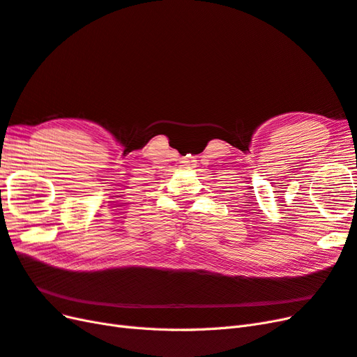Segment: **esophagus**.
I'll return each instance as SVG.
<instances>
[{
    "mask_svg": "<svg viewBox=\"0 0 357 357\" xmlns=\"http://www.w3.org/2000/svg\"><path fill=\"white\" fill-rule=\"evenodd\" d=\"M193 165H195V160L190 159V158H188V159H185V160H181V167H183V168H192Z\"/></svg>",
    "mask_w": 357,
    "mask_h": 357,
    "instance_id": "obj_1",
    "label": "esophagus"
}]
</instances>
